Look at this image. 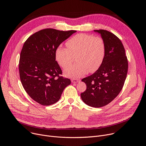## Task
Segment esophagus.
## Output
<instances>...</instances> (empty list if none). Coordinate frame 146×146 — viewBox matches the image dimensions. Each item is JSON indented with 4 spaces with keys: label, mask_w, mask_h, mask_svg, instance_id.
Wrapping results in <instances>:
<instances>
[{
    "label": "esophagus",
    "mask_w": 146,
    "mask_h": 146,
    "mask_svg": "<svg viewBox=\"0 0 146 146\" xmlns=\"http://www.w3.org/2000/svg\"><path fill=\"white\" fill-rule=\"evenodd\" d=\"M71 81H72V82H73V83H76V82H79L80 80H77V79H72V80H71Z\"/></svg>",
    "instance_id": "34e87169"
}]
</instances>
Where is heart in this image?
Masks as SVG:
<instances>
[{
    "mask_svg": "<svg viewBox=\"0 0 146 146\" xmlns=\"http://www.w3.org/2000/svg\"><path fill=\"white\" fill-rule=\"evenodd\" d=\"M68 48L58 47L55 59L63 68L70 65L77 57V64L64 70L65 76L77 78L90 72L96 71L101 66L105 56V45L103 39L91 35L80 33L66 42Z\"/></svg>",
    "mask_w": 146,
    "mask_h": 146,
    "instance_id": "1",
    "label": "heart"
}]
</instances>
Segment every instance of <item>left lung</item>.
I'll list each match as a JSON object with an SVG mask.
<instances>
[{
  "label": "left lung",
  "instance_id": "1",
  "mask_svg": "<svg viewBox=\"0 0 146 146\" xmlns=\"http://www.w3.org/2000/svg\"><path fill=\"white\" fill-rule=\"evenodd\" d=\"M105 45V56L100 68L92 75L82 79L87 86L81 98L93 108L107 105L119 94L125 81L128 64L121 41L106 30H94Z\"/></svg>",
  "mask_w": 146,
  "mask_h": 146
}]
</instances>
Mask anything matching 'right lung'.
<instances>
[{
    "mask_svg": "<svg viewBox=\"0 0 146 146\" xmlns=\"http://www.w3.org/2000/svg\"><path fill=\"white\" fill-rule=\"evenodd\" d=\"M76 32L45 29L33 34L24 43L19 62L20 80L27 93L41 105L57 102L70 84V79L59 76L62 70L55 60V51Z\"/></svg>",
    "mask_w": 146,
    "mask_h": 146,
    "instance_id": "obj_1",
    "label": "right lung"
}]
</instances>
